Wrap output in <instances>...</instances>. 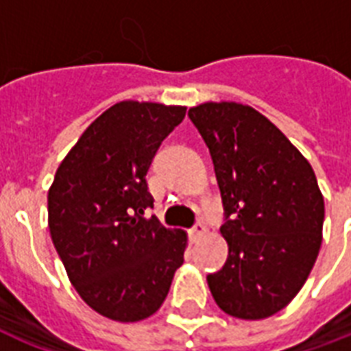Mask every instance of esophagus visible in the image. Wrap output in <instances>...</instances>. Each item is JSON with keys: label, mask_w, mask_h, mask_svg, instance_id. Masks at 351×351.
Wrapping results in <instances>:
<instances>
[{"label": "esophagus", "mask_w": 351, "mask_h": 351, "mask_svg": "<svg viewBox=\"0 0 351 351\" xmlns=\"http://www.w3.org/2000/svg\"><path fill=\"white\" fill-rule=\"evenodd\" d=\"M206 232V226L202 223H197L193 226V228L189 230V237H191V241H199L202 235H204Z\"/></svg>", "instance_id": "1"}]
</instances>
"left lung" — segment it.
I'll return each instance as SVG.
<instances>
[{
	"instance_id": "obj_1",
	"label": "left lung",
	"mask_w": 351,
	"mask_h": 351,
	"mask_svg": "<svg viewBox=\"0 0 351 351\" xmlns=\"http://www.w3.org/2000/svg\"><path fill=\"white\" fill-rule=\"evenodd\" d=\"M210 149L226 211L228 259L208 276L230 317L261 320L289 306L322 245L324 197L311 164L248 104L202 103L187 112Z\"/></svg>"
}]
</instances>
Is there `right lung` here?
<instances>
[{
    "instance_id": "1",
    "label": "right lung",
    "mask_w": 351,
    "mask_h": 351,
    "mask_svg": "<svg viewBox=\"0 0 351 351\" xmlns=\"http://www.w3.org/2000/svg\"><path fill=\"white\" fill-rule=\"evenodd\" d=\"M186 106L121 101L66 154L47 191V224L75 291L99 315L140 322L160 309L187 234L145 219V175Z\"/></svg>"
}]
</instances>
